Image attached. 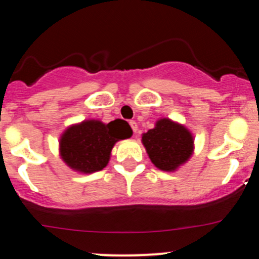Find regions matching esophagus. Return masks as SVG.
I'll return each instance as SVG.
<instances>
[{"label": "esophagus", "instance_id": "1", "mask_svg": "<svg viewBox=\"0 0 259 259\" xmlns=\"http://www.w3.org/2000/svg\"><path fill=\"white\" fill-rule=\"evenodd\" d=\"M130 126H132L134 134H136V132H138V123L135 120H132L130 121Z\"/></svg>", "mask_w": 259, "mask_h": 259}]
</instances>
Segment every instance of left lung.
<instances>
[{"mask_svg":"<svg viewBox=\"0 0 259 259\" xmlns=\"http://www.w3.org/2000/svg\"><path fill=\"white\" fill-rule=\"evenodd\" d=\"M142 144L151 162L164 171H175L194 153L192 134L169 118L157 120L153 129L142 134Z\"/></svg>","mask_w":259,"mask_h":259,"instance_id":"left-lung-1","label":"left lung"}]
</instances>
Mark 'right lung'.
I'll use <instances>...</instances> for the list:
<instances>
[{"label": "right lung", "instance_id": "add662e5", "mask_svg": "<svg viewBox=\"0 0 259 259\" xmlns=\"http://www.w3.org/2000/svg\"><path fill=\"white\" fill-rule=\"evenodd\" d=\"M132 135V127L123 119L108 124L95 119L84 120L64 130L59 139V154L73 170L91 174L108 164L115 142Z\"/></svg>", "mask_w": 259, "mask_h": 259}]
</instances>
